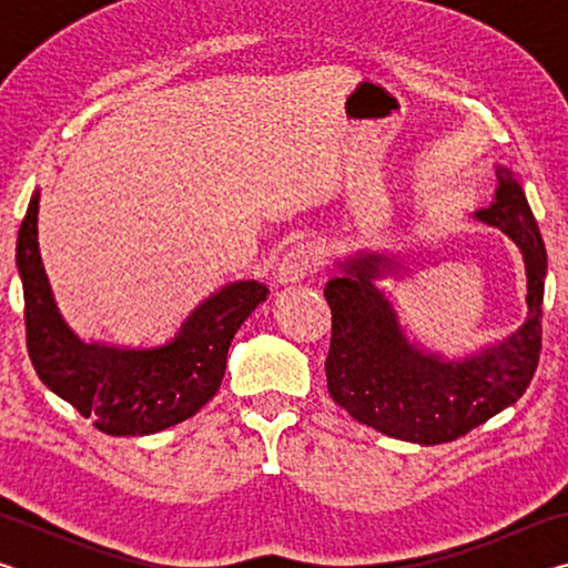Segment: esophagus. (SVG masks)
I'll list each match as a JSON object with an SVG mask.
<instances>
[{
	"label": "esophagus",
	"instance_id": "esophagus-1",
	"mask_svg": "<svg viewBox=\"0 0 568 568\" xmlns=\"http://www.w3.org/2000/svg\"><path fill=\"white\" fill-rule=\"evenodd\" d=\"M318 265H321L318 247L311 245V243H301V245L287 250V253L283 255V261L277 263L275 281L281 285L303 283L305 277L311 275Z\"/></svg>",
	"mask_w": 568,
	"mask_h": 568
}]
</instances>
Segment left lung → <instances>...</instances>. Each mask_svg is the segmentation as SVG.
Masks as SVG:
<instances>
[{
	"label": "left lung",
	"mask_w": 568,
	"mask_h": 568,
	"mask_svg": "<svg viewBox=\"0 0 568 568\" xmlns=\"http://www.w3.org/2000/svg\"><path fill=\"white\" fill-rule=\"evenodd\" d=\"M496 182L491 205L474 220L506 233L524 257L528 313L506 338L464 355L428 348L383 287L406 271L398 253L358 247L338 261L341 275L325 285L333 313L325 376L331 398L363 426L408 444H448L514 406L531 383L541 351L546 247L514 170L496 162Z\"/></svg>",
	"instance_id": "8db88e82"
}]
</instances>
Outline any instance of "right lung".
Listing matches in <instances>:
<instances>
[{
  "label": "right lung",
  "instance_id": "obj_1",
  "mask_svg": "<svg viewBox=\"0 0 568 568\" xmlns=\"http://www.w3.org/2000/svg\"><path fill=\"white\" fill-rule=\"evenodd\" d=\"M40 187L17 237L27 351L47 388L110 436H150L187 420L215 396L240 325L267 297L261 281H233L192 307L160 345L84 341L62 318L40 255Z\"/></svg>",
  "mask_w": 568,
  "mask_h": 568
}]
</instances>
